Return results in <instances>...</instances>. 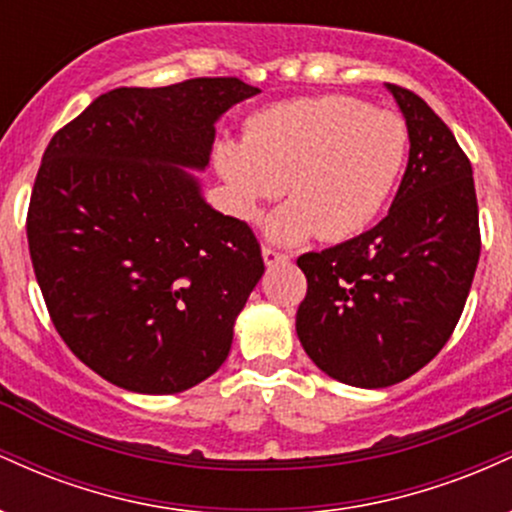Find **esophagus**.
<instances>
[{
    "mask_svg": "<svg viewBox=\"0 0 512 512\" xmlns=\"http://www.w3.org/2000/svg\"><path fill=\"white\" fill-rule=\"evenodd\" d=\"M262 260H264V264H267V267H274V264H286V262L291 260V257L286 255V252H279V250L267 248V245H264V248H262Z\"/></svg>",
    "mask_w": 512,
    "mask_h": 512,
    "instance_id": "34e87169",
    "label": "esophagus"
}]
</instances>
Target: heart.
<instances>
[{
	"label": "heart",
	"mask_w": 512,
	"mask_h": 512,
	"mask_svg": "<svg viewBox=\"0 0 512 512\" xmlns=\"http://www.w3.org/2000/svg\"><path fill=\"white\" fill-rule=\"evenodd\" d=\"M409 151L407 122L349 96L296 98L248 120L245 142L223 139L214 163L245 221L284 192L267 233L293 245L354 238L390 202Z\"/></svg>",
	"instance_id": "b5f03b06"
}]
</instances>
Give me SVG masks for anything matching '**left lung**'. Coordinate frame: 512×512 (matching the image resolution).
<instances>
[{
    "instance_id": "obj_1",
    "label": "left lung",
    "mask_w": 512,
    "mask_h": 512,
    "mask_svg": "<svg viewBox=\"0 0 512 512\" xmlns=\"http://www.w3.org/2000/svg\"><path fill=\"white\" fill-rule=\"evenodd\" d=\"M387 91L409 129L395 202L370 231L298 257V339L322 373L354 387L402 383L443 349L481 252L472 163L424 98Z\"/></svg>"
}]
</instances>
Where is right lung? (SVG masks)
<instances>
[{
  "mask_svg": "<svg viewBox=\"0 0 512 512\" xmlns=\"http://www.w3.org/2000/svg\"><path fill=\"white\" fill-rule=\"evenodd\" d=\"M257 93L236 76L113 88L50 139L26 221L33 272L64 344L108 383L175 395L226 361L262 252L185 168L209 166L214 122Z\"/></svg>",
  "mask_w": 512,
  "mask_h": 512,
  "instance_id": "right-lung-1",
  "label": "right lung"
}]
</instances>
